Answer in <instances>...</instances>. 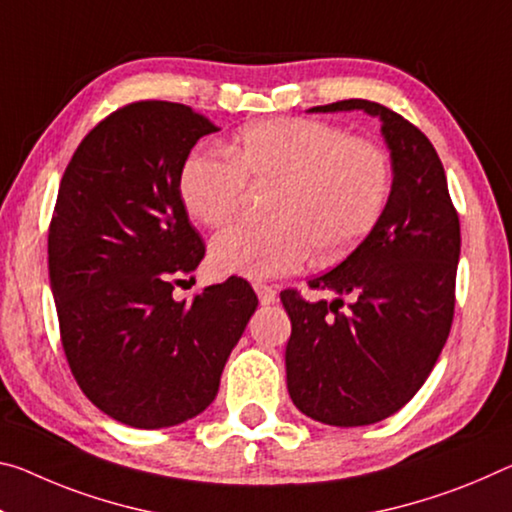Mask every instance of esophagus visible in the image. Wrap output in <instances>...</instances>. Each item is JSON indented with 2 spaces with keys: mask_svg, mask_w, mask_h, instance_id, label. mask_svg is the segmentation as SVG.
Returning <instances> with one entry per match:
<instances>
[{
  "mask_svg": "<svg viewBox=\"0 0 512 512\" xmlns=\"http://www.w3.org/2000/svg\"><path fill=\"white\" fill-rule=\"evenodd\" d=\"M255 291H257L259 303L262 305H271V303H275V298H278V291L269 285H255Z\"/></svg>",
  "mask_w": 512,
  "mask_h": 512,
  "instance_id": "obj_1",
  "label": "esophagus"
}]
</instances>
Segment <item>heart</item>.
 I'll return each mask as SVG.
<instances>
[{
	"label": "heart",
	"mask_w": 512,
	"mask_h": 512,
	"mask_svg": "<svg viewBox=\"0 0 512 512\" xmlns=\"http://www.w3.org/2000/svg\"><path fill=\"white\" fill-rule=\"evenodd\" d=\"M232 157L193 152L180 173V196L198 223L218 227L239 212L246 182L273 186L266 223L218 232L209 255L225 275L266 280L296 271L310 253L335 262L358 246L389 200V161L369 141L305 118L248 125Z\"/></svg>",
	"instance_id": "1"
}]
</instances>
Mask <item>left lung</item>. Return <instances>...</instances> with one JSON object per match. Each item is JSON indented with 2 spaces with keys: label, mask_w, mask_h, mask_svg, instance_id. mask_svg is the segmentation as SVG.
I'll use <instances>...</instances> for the list:
<instances>
[{
  "label": "left lung",
  "mask_w": 512,
  "mask_h": 512,
  "mask_svg": "<svg viewBox=\"0 0 512 512\" xmlns=\"http://www.w3.org/2000/svg\"><path fill=\"white\" fill-rule=\"evenodd\" d=\"M310 111L378 118L392 191L360 246L307 282L332 291V303L280 294L291 319L287 387L296 408L321 424L369 426L401 410L440 358L456 305L460 223L433 143L399 113L369 100ZM344 295L352 296L348 311Z\"/></svg>",
  "instance_id": "1"
}]
</instances>
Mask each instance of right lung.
<instances>
[{
  "label": "right lung",
  "instance_id": "right-lung-1",
  "mask_svg": "<svg viewBox=\"0 0 512 512\" xmlns=\"http://www.w3.org/2000/svg\"><path fill=\"white\" fill-rule=\"evenodd\" d=\"M212 132L186 104L134 102L93 127L63 173L47 237L63 351L81 392L120 424L200 415L257 310L243 278L173 298L205 257L180 173Z\"/></svg>",
  "mask_w": 512,
  "mask_h": 512
}]
</instances>
